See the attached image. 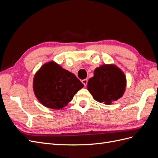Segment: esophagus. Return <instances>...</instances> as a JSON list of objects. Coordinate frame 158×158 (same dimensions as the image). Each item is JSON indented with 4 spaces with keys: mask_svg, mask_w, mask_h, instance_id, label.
Wrapping results in <instances>:
<instances>
[{
    "mask_svg": "<svg viewBox=\"0 0 158 158\" xmlns=\"http://www.w3.org/2000/svg\"><path fill=\"white\" fill-rule=\"evenodd\" d=\"M82 82L85 85V86H86L87 83H88V79H84V80H82Z\"/></svg>",
    "mask_w": 158,
    "mask_h": 158,
    "instance_id": "obj_1",
    "label": "esophagus"
}]
</instances>
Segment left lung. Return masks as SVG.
Returning <instances> with one entry per match:
<instances>
[{
	"label": "left lung",
	"instance_id": "1",
	"mask_svg": "<svg viewBox=\"0 0 158 158\" xmlns=\"http://www.w3.org/2000/svg\"><path fill=\"white\" fill-rule=\"evenodd\" d=\"M126 84V76L120 69L114 64H103L95 69L87 86L95 101L110 105L123 96Z\"/></svg>",
	"mask_w": 158,
	"mask_h": 158
}]
</instances>
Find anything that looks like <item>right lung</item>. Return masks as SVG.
Segmentation results:
<instances>
[{
  "label": "right lung",
  "mask_w": 158,
  "mask_h": 158,
  "mask_svg": "<svg viewBox=\"0 0 158 158\" xmlns=\"http://www.w3.org/2000/svg\"><path fill=\"white\" fill-rule=\"evenodd\" d=\"M84 86L70 72L54 61L43 65L35 73L33 89L39 102L46 107L60 109L67 106Z\"/></svg>",
  "instance_id": "right-lung-1"
}]
</instances>
